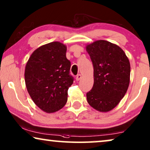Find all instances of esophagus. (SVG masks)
Listing matches in <instances>:
<instances>
[{"label":"esophagus","instance_id":"obj_1","mask_svg":"<svg viewBox=\"0 0 150 150\" xmlns=\"http://www.w3.org/2000/svg\"><path fill=\"white\" fill-rule=\"evenodd\" d=\"M81 75H80V74H78V75L76 76V80L79 81V79H81Z\"/></svg>","mask_w":150,"mask_h":150}]
</instances>
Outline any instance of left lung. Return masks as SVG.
I'll list each match as a JSON object with an SVG mask.
<instances>
[{
	"label": "left lung",
	"mask_w": 150,
	"mask_h": 150,
	"mask_svg": "<svg viewBox=\"0 0 150 150\" xmlns=\"http://www.w3.org/2000/svg\"><path fill=\"white\" fill-rule=\"evenodd\" d=\"M94 68V84L86 94L94 109L107 112L117 106L128 88L130 64L119 46L99 40L86 47Z\"/></svg>",
	"instance_id": "left-lung-1"
}]
</instances>
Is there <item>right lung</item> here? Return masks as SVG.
<instances>
[{
	"mask_svg": "<svg viewBox=\"0 0 150 150\" xmlns=\"http://www.w3.org/2000/svg\"><path fill=\"white\" fill-rule=\"evenodd\" d=\"M67 46L52 42L35 49L27 62L26 87L35 104L47 113L57 112L67 101L68 90L73 84L69 75L71 62L66 57Z\"/></svg>",
	"mask_w": 150,
	"mask_h": 150,
	"instance_id": "obj_1",
	"label": "right lung"
}]
</instances>
